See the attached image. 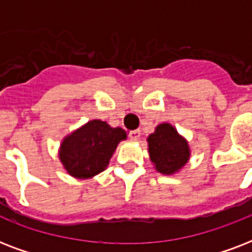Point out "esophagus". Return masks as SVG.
I'll return each instance as SVG.
<instances>
[{
  "label": "esophagus",
  "instance_id": "esophagus-1",
  "mask_svg": "<svg viewBox=\"0 0 252 252\" xmlns=\"http://www.w3.org/2000/svg\"><path fill=\"white\" fill-rule=\"evenodd\" d=\"M141 136V132L140 130H130L129 132V138L132 141H137L138 138Z\"/></svg>",
  "mask_w": 252,
  "mask_h": 252
}]
</instances>
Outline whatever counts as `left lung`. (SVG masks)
<instances>
[{
  "instance_id": "1",
  "label": "left lung",
  "mask_w": 252,
  "mask_h": 252,
  "mask_svg": "<svg viewBox=\"0 0 252 252\" xmlns=\"http://www.w3.org/2000/svg\"><path fill=\"white\" fill-rule=\"evenodd\" d=\"M149 158L162 175H175L191 158L189 144L170 123H161L146 138Z\"/></svg>"
}]
</instances>
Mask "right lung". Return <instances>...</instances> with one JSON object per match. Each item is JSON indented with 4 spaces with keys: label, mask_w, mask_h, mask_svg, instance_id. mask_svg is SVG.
Segmentation results:
<instances>
[{
    "label": "right lung",
    "mask_w": 252,
    "mask_h": 252,
    "mask_svg": "<svg viewBox=\"0 0 252 252\" xmlns=\"http://www.w3.org/2000/svg\"><path fill=\"white\" fill-rule=\"evenodd\" d=\"M126 140L123 128H112L106 122L94 119L66 134L59 148V159L69 175L90 179L104 171L119 142Z\"/></svg>",
    "instance_id": "right-lung-1"
}]
</instances>
